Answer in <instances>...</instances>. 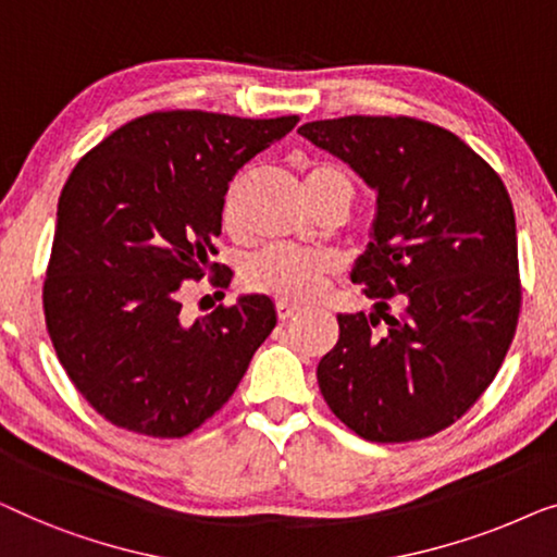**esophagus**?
<instances>
[{
  "instance_id": "34e87169",
  "label": "esophagus",
  "mask_w": 557,
  "mask_h": 557,
  "mask_svg": "<svg viewBox=\"0 0 557 557\" xmlns=\"http://www.w3.org/2000/svg\"><path fill=\"white\" fill-rule=\"evenodd\" d=\"M297 312H300V308H297V305H293V302H277V318L280 320H289L293 315H297Z\"/></svg>"
}]
</instances>
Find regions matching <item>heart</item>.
<instances>
[{"instance_id": "obj_1", "label": "heart", "mask_w": 557, "mask_h": 557, "mask_svg": "<svg viewBox=\"0 0 557 557\" xmlns=\"http://www.w3.org/2000/svg\"><path fill=\"white\" fill-rule=\"evenodd\" d=\"M305 191L312 203L323 199L354 201V176L338 163L312 161L305 169ZM224 224L234 230V199L224 201ZM335 268L333 257L325 252H310L297 247H270L252 257L245 270V285L252 293L270 295L282 302H308L320 295L325 277Z\"/></svg>"}]
</instances>
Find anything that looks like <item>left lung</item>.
I'll list each match as a JSON object with an SVG mask.
<instances>
[{
  "label": "left lung",
  "mask_w": 557,
  "mask_h": 557,
  "mask_svg": "<svg viewBox=\"0 0 557 557\" xmlns=\"http://www.w3.org/2000/svg\"><path fill=\"white\" fill-rule=\"evenodd\" d=\"M297 133L375 191L373 242L350 272L375 312L338 315L341 338L318 363L320 394L368 442L434 436L487 391L515 338L510 194L465 140L409 115H346ZM394 296L401 317L387 312Z\"/></svg>",
  "instance_id": "8db88e82"
}]
</instances>
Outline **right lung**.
Here are the masks:
<instances>
[{
    "instance_id": "add662e5",
    "label": "right lung",
    "mask_w": 557,
    "mask_h": 557,
    "mask_svg": "<svg viewBox=\"0 0 557 557\" xmlns=\"http://www.w3.org/2000/svg\"><path fill=\"white\" fill-rule=\"evenodd\" d=\"M297 121L156 111L73 169L58 203L45 323L70 381L111 424L186 436L239 386L277 323L275 305L245 295L186 323L184 282L209 272L211 285L230 287V270L211 262L224 194Z\"/></svg>"
}]
</instances>
